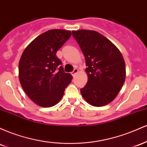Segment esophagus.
Masks as SVG:
<instances>
[{"label":"esophagus","mask_w":147,"mask_h":147,"mask_svg":"<svg viewBox=\"0 0 147 147\" xmlns=\"http://www.w3.org/2000/svg\"><path fill=\"white\" fill-rule=\"evenodd\" d=\"M78 71H79V70L77 68H75V70H73V71H72V72H71V74H72V75L73 76V77H75V76L76 75V74L77 73V72H78Z\"/></svg>","instance_id":"1"}]
</instances>
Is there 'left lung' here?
I'll use <instances>...</instances> for the list:
<instances>
[{"mask_svg":"<svg viewBox=\"0 0 147 147\" xmlns=\"http://www.w3.org/2000/svg\"><path fill=\"white\" fill-rule=\"evenodd\" d=\"M85 57L88 82L80 90L90 105L106 106L114 100L126 79L125 62L117 47L94 30L72 31Z\"/></svg>","mask_w":147,"mask_h":147,"instance_id":"obj_1","label":"left lung"}]
</instances>
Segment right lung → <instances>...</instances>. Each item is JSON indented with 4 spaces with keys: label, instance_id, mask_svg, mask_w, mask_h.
Returning a JSON list of instances; mask_svg holds the SVG:
<instances>
[{
    "label": "right lung",
    "instance_id": "obj_1",
    "mask_svg": "<svg viewBox=\"0 0 147 147\" xmlns=\"http://www.w3.org/2000/svg\"><path fill=\"white\" fill-rule=\"evenodd\" d=\"M69 30H50L25 49L18 64L20 83L26 95L37 105L48 108L58 103L72 76L63 71L57 50L71 36Z\"/></svg>",
    "mask_w": 147,
    "mask_h": 147
}]
</instances>
